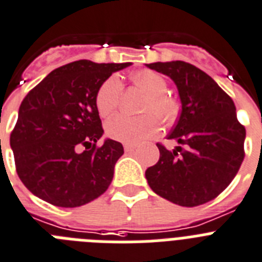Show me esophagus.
Returning <instances> with one entry per match:
<instances>
[{
	"label": "esophagus",
	"mask_w": 262,
	"mask_h": 262,
	"mask_svg": "<svg viewBox=\"0 0 262 262\" xmlns=\"http://www.w3.org/2000/svg\"><path fill=\"white\" fill-rule=\"evenodd\" d=\"M136 146H134V144H124V151H126V152H133Z\"/></svg>",
	"instance_id": "34e87169"
}]
</instances>
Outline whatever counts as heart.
Returning a JSON list of instances; mask_svg holds the SVG:
<instances>
[{
    "mask_svg": "<svg viewBox=\"0 0 262 262\" xmlns=\"http://www.w3.org/2000/svg\"><path fill=\"white\" fill-rule=\"evenodd\" d=\"M133 82L148 95L143 111L154 113L164 124H173L180 114V106L175 98L165 95L167 82L160 74L152 70H140L133 74ZM122 95V80L118 75L107 78L98 89L95 106L103 118H108L119 107ZM160 129L159 120L152 114L140 116L116 115L106 124L107 135L114 140L138 144L155 136Z\"/></svg>",
    "mask_w": 262,
    "mask_h": 262,
    "instance_id": "heart-1",
    "label": "heart"
}]
</instances>
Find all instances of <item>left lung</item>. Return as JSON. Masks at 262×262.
<instances>
[{"label":"left lung","mask_w":262,"mask_h":262,"mask_svg":"<svg viewBox=\"0 0 262 262\" xmlns=\"http://www.w3.org/2000/svg\"><path fill=\"white\" fill-rule=\"evenodd\" d=\"M147 67L171 78L182 102V113L168 135L179 146L169 151L156 144L160 158L147 168V182L173 204H205L217 198L240 169L245 127L237 120L232 98L196 66L172 61Z\"/></svg>","instance_id":"1"}]
</instances>
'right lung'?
<instances>
[{
    "label": "right lung",
    "mask_w": 262,
    "mask_h": 262,
    "mask_svg": "<svg viewBox=\"0 0 262 262\" xmlns=\"http://www.w3.org/2000/svg\"><path fill=\"white\" fill-rule=\"evenodd\" d=\"M126 63L80 59L58 67L22 100L10 134L15 169L29 191L55 207L84 205L106 192L123 155L106 139L95 106L98 89Z\"/></svg>",
    "instance_id": "right-lung-1"
}]
</instances>
